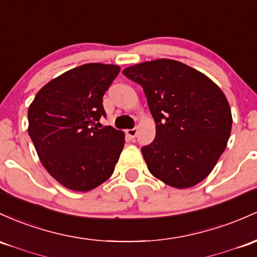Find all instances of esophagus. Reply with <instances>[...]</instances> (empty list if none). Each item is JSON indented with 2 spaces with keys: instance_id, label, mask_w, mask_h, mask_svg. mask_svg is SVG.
Returning <instances> with one entry per match:
<instances>
[{
  "instance_id": "34e87169",
  "label": "esophagus",
  "mask_w": 257,
  "mask_h": 257,
  "mask_svg": "<svg viewBox=\"0 0 257 257\" xmlns=\"http://www.w3.org/2000/svg\"><path fill=\"white\" fill-rule=\"evenodd\" d=\"M137 134H138V129L137 128L128 129V131H126V135H128V137L131 138V139H134V138L137 137Z\"/></svg>"
}]
</instances>
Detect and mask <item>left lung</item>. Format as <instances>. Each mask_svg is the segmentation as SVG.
<instances>
[{
    "mask_svg": "<svg viewBox=\"0 0 257 257\" xmlns=\"http://www.w3.org/2000/svg\"><path fill=\"white\" fill-rule=\"evenodd\" d=\"M140 84L156 123V137L142 152L152 176L184 189L204 180L223 154L232 112L221 89L182 62L161 58L123 70Z\"/></svg>",
    "mask_w": 257,
    "mask_h": 257,
    "instance_id": "obj_1",
    "label": "left lung"
}]
</instances>
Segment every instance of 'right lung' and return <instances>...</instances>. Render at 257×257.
<instances>
[{
    "label": "right lung",
    "instance_id": "add662e5",
    "mask_svg": "<svg viewBox=\"0 0 257 257\" xmlns=\"http://www.w3.org/2000/svg\"><path fill=\"white\" fill-rule=\"evenodd\" d=\"M119 70L103 63L70 69L41 87L28 109V133L42 166L70 190L106 182L123 150V132L96 126L106 117L103 95Z\"/></svg>",
    "mask_w": 257,
    "mask_h": 257
}]
</instances>
